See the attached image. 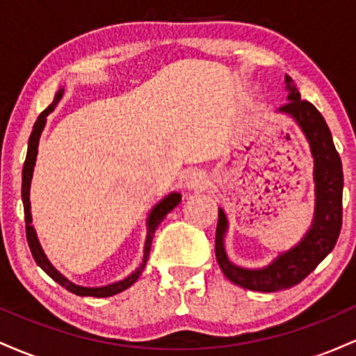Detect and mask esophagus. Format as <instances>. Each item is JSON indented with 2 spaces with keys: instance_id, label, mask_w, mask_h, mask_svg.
Here are the masks:
<instances>
[{
  "instance_id": "34e87169",
  "label": "esophagus",
  "mask_w": 356,
  "mask_h": 356,
  "mask_svg": "<svg viewBox=\"0 0 356 356\" xmlns=\"http://www.w3.org/2000/svg\"><path fill=\"white\" fill-rule=\"evenodd\" d=\"M184 186L187 187V189H206L207 186H209V179H207L206 172H202V170L199 169H192L184 175Z\"/></svg>"
}]
</instances>
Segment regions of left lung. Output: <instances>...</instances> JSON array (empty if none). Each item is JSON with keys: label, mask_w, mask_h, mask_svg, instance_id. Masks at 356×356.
I'll list each match as a JSON object with an SVG mask.
<instances>
[{"label": "left lung", "mask_w": 356, "mask_h": 356, "mask_svg": "<svg viewBox=\"0 0 356 356\" xmlns=\"http://www.w3.org/2000/svg\"><path fill=\"white\" fill-rule=\"evenodd\" d=\"M284 83L288 104L277 108V113H284L296 122L308 140L313 157L314 214L312 226L300 243L277 254L263 268L238 266L227 257L224 239L229 229V220L222 207H219L216 229V259L224 276L241 288L263 293L281 291L303 281L333 251L341 231L343 169L332 132L316 107L301 100L296 85L288 75L284 76Z\"/></svg>", "instance_id": "obj_1"}]
</instances>
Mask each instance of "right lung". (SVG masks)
<instances>
[{
	"label": "right lung",
	"instance_id": "add662e5",
	"mask_svg": "<svg viewBox=\"0 0 356 356\" xmlns=\"http://www.w3.org/2000/svg\"><path fill=\"white\" fill-rule=\"evenodd\" d=\"M63 88H60L58 92L55 93V99L47 108L40 113L38 118H36L35 125H33V132H31L30 140H28V152H26V161L23 164V174H22V199H23V207H24V220H26V239H28V246H30L31 254H33L36 264L47 273L48 276L51 277L53 281L63 286L65 289L73 293V295L79 296H95V298H107V296H113L118 295V293L125 291L127 288H130L136 281L138 280V276L142 275L144 271L147 259H149V252H150V246H152V239H154V232L159 227V224L164 220V218L169 214L170 211L181 202L182 195L179 192H170L167 194L164 199H161L155 206L150 209L149 218H147V236H145V246H144V257H142V263L132 275H129L125 280L117 281V283L107 284V286H97V288H88V286H80L72 283L68 277H65L61 273L56 269L53 264L50 263L47 254H44L42 244H40L38 236H36V231L33 227V219H31V204H30V187H31V179H33V170H35V164H36V155H38V144H40V137H42V132L47 125V117L55 110L56 104H58L61 97H63Z\"/></svg>",
	"mask_w": 356,
	"mask_h": 356
}]
</instances>
